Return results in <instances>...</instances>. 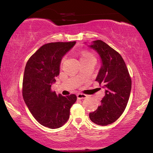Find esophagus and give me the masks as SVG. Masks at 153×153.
I'll return each instance as SVG.
<instances>
[{
  "label": "esophagus",
  "instance_id": "1",
  "mask_svg": "<svg viewBox=\"0 0 153 153\" xmlns=\"http://www.w3.org/2000/svg\"><path fill=\"white\" fill-rule=\"evenodd\" d=\"M86 97L87 95L82 94V93H78V94H77V98H78V99H84V98H86Z\"/></svg>",
  "mask_w": 153,
  "mask_h": 153
}]
</instances>
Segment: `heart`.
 I'll use <instances>...</instances> for the list:
<instances>
[{
	"label": "heart",
	"mask_w": 153,
	"mask_h": 153,
	"mask_svg": "<svg viewBox=\"0 0 153 153\" xmlns=\"http://www.w3.org/2000/svg\"><path fill=\"white\" fill-rule=\"evenodd\" d=\"M92 54H90L89 53H83L82 56H81V58H80V59L81 60H83V59H86V58H89V57H92Z\"/></svg>",
	"instance_id": "b5f03b06"
}]
</instances>
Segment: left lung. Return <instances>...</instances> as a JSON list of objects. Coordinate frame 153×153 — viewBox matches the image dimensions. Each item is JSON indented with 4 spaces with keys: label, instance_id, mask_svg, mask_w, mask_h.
<instances>
[{
    "label": "left lung",
    "instance_id": "1",
    "mask_svg": "<svg viewBox=\"0 0 153 153\" xmlns=\"http://www.w3.org/2000/svg\"><path fill=\"white\" fill-rule=\"evenodd\" d=\"M88 46L101 59L96 81L105 89L100 105L90 113L89 117L97 125L107 126L115 122L125 110L131 92V80L125 62L117 51L99 40L93 41Z\"/></svg>",
    "mask_w": 153,
    "mask_h": 153
}]
</instances>
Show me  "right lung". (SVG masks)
Masks as SVG:
<instances>
[{
	"label": "right lung",
	"instance_id": "obj_1",
	"mask_svg": "<svg viewBox=\"0 0 153 153\" xmlns=\"http://www.w3.org/2000/svg\"><path fill=\"white\" fill-rule=\"evenodd\" d=\"M76 43L46 44L31 56L25 67L22 90L25 103L38 122L51 129L67 122L77 100L75 94L63 97L51 90L60 73L62 59Z\"/></svg>",
	"mask_w": 153,
	"mask_h": 153
}]
</instances>
